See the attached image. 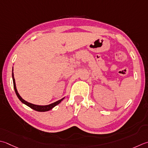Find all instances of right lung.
Segmentation results:
<instances>
[{"instance_id": "1", "label": "right lung", "mask_w": 148, "mask_h": 148, "mask_svg": "<svg viewBox=\"0 0 148 148\" xmlns=\"http://www.w3.org/2000/svg\"><path fill=\"white\" fill-rule=\"evenodd\" d=\"M12 77H13V86H14V91H15V93L17 95V97H18V99L20 100L22 103H24L25 105H26L27 106H28L29 107H30L31 108L34 110L38 111V112H46V111H49L51 110L55 106H56L57 105H58V104L62 101L64 98H63V99H60L59 101H56V102L53 103L51 104V105H45V106H39V105H33V104H31L27 102V101H25V100H24L22 99V98L20 97V95H19V94L18 93V92H17V90L16 88V85H15V80H14V74H13V72H12Z\"/></svg>"}]
</instances>
